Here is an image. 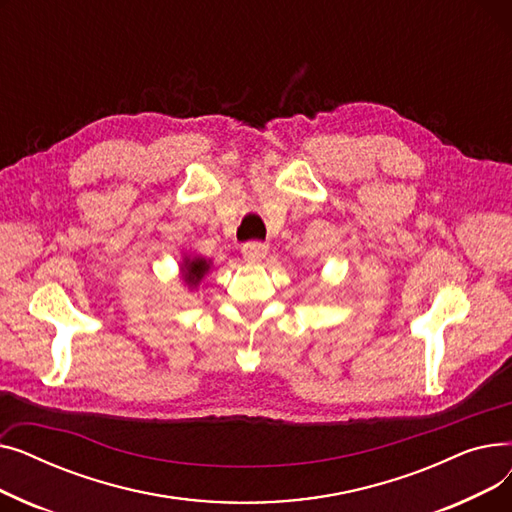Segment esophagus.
<instances>
[{"label": "esophagus", "mask_w": 512, "mask_h": 512, "mask_svg": "<svg viewBox=\"0 0 512 512\" xmlns=\"http://www.w3.org/2000/svg\"><path fill=\"white\" fill-rule=\"evenodd\" d=\"M242 255L253 263L263 261L267 255V245H263V242H247V245H242Z\"/></svg>", "instance_id": "1"}]
</instances>
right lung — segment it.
I'll return each mask as SVG.
<instances>
[{"mask_svg": "<svg viewBox=\"0 0 512 512\" xmlns=\"http://www.w3.org/2000/svg\"><path fill=\"white\" fill-rule=\"evenodd\" d=\"M182 278L188 286H199V282L203 280V276L211 270V261L205 257H184L182 263Z\"/></svg>", "mask_w": 512, "mask_h": 512, "instance_id": "add662e5", "label": "right lung"}]
</instances>
